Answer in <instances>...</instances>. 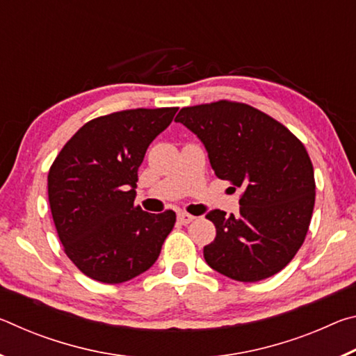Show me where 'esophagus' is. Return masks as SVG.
Wrapping results in <instances>:
<instances>
[{"label": "esophagus", "instance_id": "obj_1", "mask_svg": "<svg viewBox=\"0 0 356 356\" xmlns=\"http://www.w3.org/2000/svg\"><path fill=\"white\" fill-rule=\"evenodd\" d=\"M177 220H179L180 225H188V222H191L193 220H195V216L190 215V213H186V212H179L177 213Z\"/></svg>", "mask_w": 356, "mask_h": 356}]
</instances>
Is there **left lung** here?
Returning <instances> with one entry per match:
<instances>
[{"mask_svg": "<svg viewBox=\"0 0 356 356\" xmlns=\"http://www.w3.org/2000/svg\"><path fill=\"white\" fill-rule=\"evenodd\" d=\"M204 143L216 177L242 188L240 213L213 210L204 259L227 278L256 282L281 272L308 234L314 168L286 125L242 102L185 106L176 116Z\"/></svg>", "mask_w": 356, "mask_h": 356, "instance_id": "1", "label": "left lung"}]
</instances>
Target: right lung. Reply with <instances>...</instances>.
Returning a JSON list of instances; mask_svg holds the SVG:
<instances>
[{"instance_id":"right-lung-1","label":"right lung","mask_w":356,"mask_h":356,"mask_svg":"<svg viewBox=\"0 0 356 356\" xmlns=\"http://www.w3.org/2000/svg\"><path fill=\"white\" fill-rule=\"evenodd\" d=\"M179 108L95 118L64 144L48 171V201L64 252L89 278L119 284L152 267L176 213L135 206L138 168Z\"/></svg>"}]
</instances>
